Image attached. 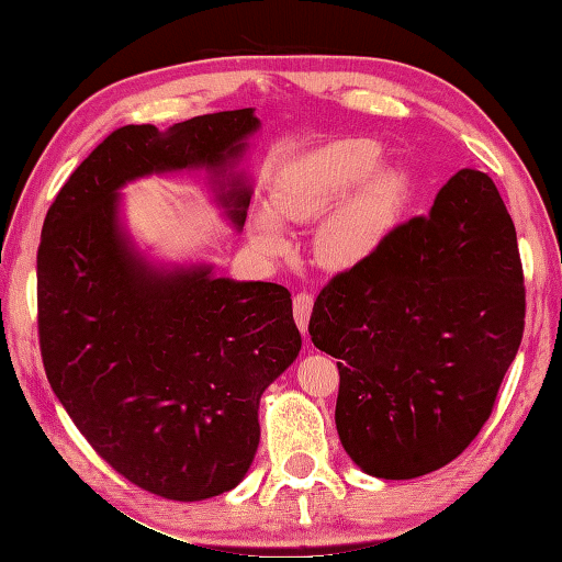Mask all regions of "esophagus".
<instances>
[{
    "label": "esophagus",
    "mask_w": 562,
    "mask_h": 562,
    "mask_svg": "<svg viewBox=\"0 0 562 562\" xmlns=\"http://www.w3.org/2000/svg\"><path fill=\"white\" fill-rule=\"evenodd\" d=\"M311 313H313V299L308 293H296V296H293V318H296V326L303 336L308 333Z\"/></svg>",
    "instance_id": "esophagus-1"
}]
</instances>
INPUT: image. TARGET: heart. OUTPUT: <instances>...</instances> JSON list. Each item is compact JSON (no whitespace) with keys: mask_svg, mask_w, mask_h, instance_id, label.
<instances>
[{"mask_svg":"<svg viewBox=\"0 0 562 562\" xmlns=\"http://www.w3.org/2000/svg\"><path fill=\"white\" fill-rule=\"evenodd\" d=\"M382 147L370 137H342L291 160L279 172L269 210L254 216V241L276 254L286 246L279 222H321L318 256L328 266H356L380 249L395 229L407 196V175L395 165H380Z\"/></svg>","mask_w":562,"mask_h":562,"instance_id":"obj_1","label":"heart"}]
</instances>
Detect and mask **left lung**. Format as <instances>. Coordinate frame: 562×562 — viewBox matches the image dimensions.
<instances>
[{
    "instance_id": "obj_1",
    "label": "left lung",
    "mask_w": 562,
    "mask_h": 562,
    "mask_svg": "<svg viewBox=\"0 0 562 562\" xmlns=\"http://www.w3.org/2000/svg\"><path fill=\"white\" fill-rule=\"evenodd\" d=\"M524 318L516 226L491 177L464 167L313 303V346L340 360L336 427L356 467L402 481L457 459L491 415Z\"/></svg>"
}]
</instances>
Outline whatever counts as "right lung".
I'll return each mask as SVG.
<instances>
[{
	"instance_id": "obj_1",
	"label": "right lung",
	"mask_w": 562,
	"mask_h": 562,
	"mask_svg": "<svg viewBox=\"0 0 562 562\" xmlns=\"http://www.w3.org/2000/svg\"><path fill=\"white\" fill-rule=\"evenodd\" d=\"M254 108L167 131L117 127L56 194L36 256L38 340L54 395L98 454L135 486L202 501L239 486L259 447L263 390L299 358L291 293L234 281L212 261H162L125 220L121 190L202 172L244 229Z\"/></svg>"
}]
</instances>
